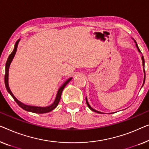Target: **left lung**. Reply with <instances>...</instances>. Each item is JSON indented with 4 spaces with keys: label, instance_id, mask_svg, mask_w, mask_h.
Here are the masks:
<instances>
[{
    "label": "left lung",
    "instance_id": "8db88e82",
    "mask_svg": "<svg viewBox=\"0 0 149 149\" xmlns=\"http://www.w3.org/2000/svg\"><path fill=\"white\" fill-rule=\"evenodd\" d=\"M135 42V43H136V48H138V50H139V52H141V50H140V49L139 48V47H138V45H137V44H136V41H134ZM142 60H143V68H144V81H143V85H144V81H145V70H144V58H143V56H142ZM86 103H87V105H88V107H89V109H91V110H92V111H95V112H97V113H103L102 112H100V111H97V110H95V109H93L90 106V105L89 104V103H88V101H87V97H86Z\"/></svg>",
    "mask_w": 149,
    "mask_h": 149
}]
</instances>
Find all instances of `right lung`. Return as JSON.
<instances>
[{
	"mask_svg": "<svg viewBox=\"0 0 149 149\" xmlns=\"http://www.w3.org/2000/svg\"><path fill=\"white\" fill-rule=\"evenodd\" d=\"M20 40V39L18 40L15 43V48L13 51L12 52L11 54L9 55L8 56L7 61L6 62V65H5V87L6 89L7 90V91L8 92L10 95L12 96V97L14 99V100L16 101V103L18 104L19 106H20L21 108L24 109V110H26L27 111H30V112H33V113H48V112H49L51 111H52L54 109H55L56 107H57V105H58V103L60 100V97H61V94L62 91H63L64 88L65 87V86L67 85V84L69 83L70 81V80L72 79V78H69L68 80H66V81L64 83L63 85H62L61 87H60V89L58 91L56 97V99L54 101L52 104H51L50 105L47 107H36V106H31V105H25L24 103H21V101H19L14 96V95L12 93V92L10 91L9 86H8V69H9V66L10 64L11 63L15 55L16 52H17V46H18L19 42Z\"/></svg>",
	"mask_w": 149,
	"mask_h": 149,
	"instance_id": "obj_1",
	"label": "right lung"
}]
</instances>
